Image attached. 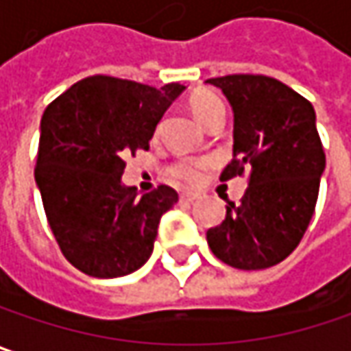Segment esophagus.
<instances>
[{
	"mask_svg": "<svg viewBox=\"0 0 351 351\" xmlns=\"http://www.w3.org/2000/svg\"><path fill=\"white\" fill-rule=\"evenodd\" d=\"M196 198H198L196 193H182V195H180V200H182V202H195Z\"/></svg>",
	"mask_w": 351,
	"mask_h": 351,
	"instance_id": "esophagus-1",
	"label": "esophagus"
}]
</instances>
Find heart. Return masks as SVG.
Wrapping results in <instances>:
<instances>
[{
  "label": "heart",
  "mask_w": 351,
  "mask_h": 351,
  "mask_svg": "<svg viewBox=\"0 0 351 351\" xmlns=\"http://www.w3.org/2000/svg\"><path fill=\"white\" fill-rule=\"evenodd\" d=\"M191 111L206 127L208 123H213L218 117H224V105H222L218 95L210 93V91H198V93L191 97ZM204 167H206L204 160L182 158L171 169V176L180 180V182L195 184L202 178V169Z\"/></svg>",
  "instance_id": "b5f03b06"
}]
</instances>
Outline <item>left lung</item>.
Masks as SVG:
<instances>
[{
  "label": "left lung",
  "instance_id": "8db88e82",
  "mask_svg": "<svg viewBox=\"0 0 351 351\" xmlns=\"http://www.w3.org/2000/svg\"><path fill=\"white\" fill-rule=\"evenodd\" d=\"M206 83L224 93L234 113L232 160L220 180L250 175L242 202H228L226 218L208 228V246L238 270L270 268L292 254L316 208L326 155L314 107L264 75Z\"/></svg>",
  "mask_w": 351,
  "mask_h": 351
}]
</instances>
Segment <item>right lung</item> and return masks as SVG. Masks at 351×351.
<instances>
[{
  "mask_svg": "<svg viewBox=\"0 0 351 351\" xmlns=\"http://www.w3.org/2000/svg\"><path fill=\"white\" fill-rule=\"evenodd\" d=\"M184 89L95 75L45 109L35 182L53 237L81 272L119 278L153 254L160 217L178 195L162 184L138 196L123 184V158L149 149L156 125Z\"/></svg>",
  "mask_w": 351,
  "mask_h": 351,
  "instance_id": "add662e5",
  "label": "right lung"
}]
</instances>
